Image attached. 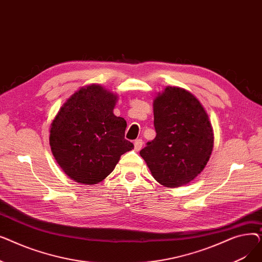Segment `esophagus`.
Returning <instances> with one entry per match:
<instances>
[{"mask_svg": "<svg viewBox=\"0 0 262 262\" xmlns=\"http://www.w3.org/2000/svg\"><path fill=\"white\" fill-rule=\"evenodd\" d=\"M142 144H143V142H142V140H141V139H137V140H135V142H134L135 150H137V152H138V150H140V149H141V147H142Z\"/></svg>", "mask_w": 262, "mask_h": 262, "instance_id": "esophagus-1", "label": "esophagus"}]
</instances>
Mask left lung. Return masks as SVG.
I'll use <instances>...</instances> for the list:
<instances>
[{
    "mask_svg": "<svg viewBox=\"0 0 262 262\" xmlns=\"http://www.w3.org/2000/svg\"><path fill=\"white\" fill-rule=\"evenodd\" d=\"M153 109L156 137L140 155L162 186L187 185L204 170L212 152L208 115L191 92L170 86L158 93Z\"/></svg>",
    "mask_w": 262,
    "mask_h": 262,
    "instance_id": "8db88e82",
    "label": "left lung"
}]
</instances>
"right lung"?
Wrapping results in <instances>:
<instances>
[{
    "instance_id": "obj_1",
    "label": "right lung",
    "mask_w": 262,
    "mask_h": 262,
    "mask_svg": "<svg viewBox=\"0 0 262 262\" xmlns=\"http://www.w3.org/2000/svg\"><path fill=\"white\" fill-rule=\"evenodd\" d=\"M118 95L100 85L82 87L54 118L50 145L71 180L94 185L114 171L121 155L134 148L124 138L126 121L114 115Z\"/></svg>"
}]
</instances>
